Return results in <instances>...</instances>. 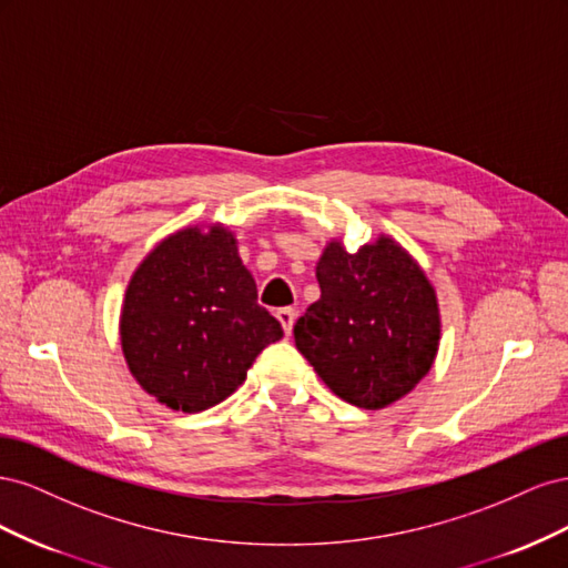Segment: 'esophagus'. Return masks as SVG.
Segmentation results:
<instances>
[{
	"instance_id": "obj_1",
	"label": "esophagus",
	"mask_w": 568,
	"mask_h": 568,
	"mask_svg": "<svg viewBox=\"0 0 568 568\" xmlns=\"http://www.w3.org/2000/svg\"><path fill=\"white\" fill-rule=\"evenodd\" d=\"M277 320L282 322L284 332L291 334V329H294V322H296V311H294V307H280Z\"/></svg>"
}]
</instances>
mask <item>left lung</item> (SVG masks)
Here are the masks:
<instances>
[{"instance_id":"8db88e82","label":"left lung","mask_w":568,"mask_h":568,"mask_svg":"<svg viewBox=\"0 0 568 568\" xmlns=\"http://www.w3.org/2000/svg\"><path fill=\"white\" fill-rule=\"evenodd\" d=\"M322 296L294 324L301 355L341 400L382 409L432 369L440 322L419 265L382 236L348 253L329 244L317 263Z\"/></svg>"}]
</instances>
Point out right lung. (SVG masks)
<instances>
[{
  "instance_id": "right-lung-1",
  "label": "right lung",
  "mask_w": 568,
  "mask_h": 568,
  "mask_svg": "<svg viewBox=\"0 0 568 568\" xmlns=\"http://www.w3.org/2000/svg\"><path fill=\"white\" fill-rule=\"evenodd\" d=\"M284 336L236 255L234 236L199 227L168 236L128 286L120 341L134 379L163 405L209 409L244 384L253 359Z\"/></svg>"
}]
</instances>
